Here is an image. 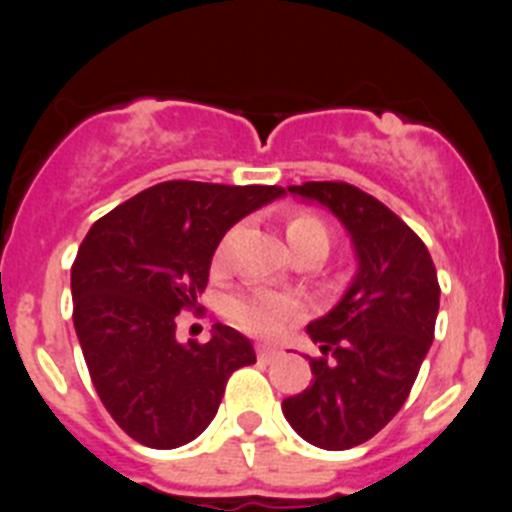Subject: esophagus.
<instances>
[{"label":"esophagus","mask_w":512,"mask_h":512,"mask_svg":"<svg viewBox=\"0 0 512 512\" xmlns=\"http://www.w3.org/2000/svg\"><path fill=\"white\" fill-rule=\"evenodd\" d=\"M256 354H259L261 361H274L279 354H282V351L274 346H264V343H259V346H256Z\"/></svg>","instance_id":"1"}]
</instances>
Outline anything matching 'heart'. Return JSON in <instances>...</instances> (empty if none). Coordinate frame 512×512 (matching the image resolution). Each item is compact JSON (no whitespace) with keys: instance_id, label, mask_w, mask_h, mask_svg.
Segmentation results:
<instances>
[{"instance_id":"heart-1","label":"heart","mask_w":512,"mask_h":512,"mask_svg":"<svg viewBox=\"0 0 512 512\" xmlns=\"http://www.w3.org/2000/svg\"><path fill=\"white\" fill-rule=\"evenodd\" d=\"M287 243L292 251H300V248H320V251H328L330 235L328 228L320 223L315 215H305V212H297L287 220ZM225 248L228 241H223V246L217 248L215 261L225 259ZM297 302L289 300V297L269 295V292H259V289H241L225 300V315L233 320L235 325L246 328L248 333H256V336H274L289 320L297 315Z\"/></svg>"}]
</instances>
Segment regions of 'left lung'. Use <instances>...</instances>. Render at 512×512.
Segmentation results:
<instances>
[{
    "instance_id": "8db88e82",
    "label": "left lung",
    "mask_w": 512,
    "mask_h": 512,
    "mask_svg": "<svg viewBox=\"0 0 512 512\" xmlns=\"http://www.w3.org/2000/svg\"><path fill=\"white\" fill-rule=\"evenodd\" d=\"M287 192L341 220L356 274L336 307L307 325L323 356L310 359L312 384L287 397L282 413L312 446L354 449L377 436L413 390L436 328V266L418 235L372 194L346 182Z\"/></svg>"
}]
</instances>
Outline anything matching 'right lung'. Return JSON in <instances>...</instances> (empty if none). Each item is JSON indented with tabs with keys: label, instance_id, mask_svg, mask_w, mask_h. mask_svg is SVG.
<instances>
[{
	"label": "right lung",
	"instance_id": "add662e5",
	"mask_svg": "<svg viewBox=\"0 0 512 512\" xmlns=\"http://www.w3.org/2000/svg\"><path fill=\"white\" fill-rule=\"evenodd\" d=\"M282 187L164 182L97 220L71 266L74 328L94 390L122 431L151 449L194 441L253 346L215 323L207 343L176 341V315L205 292L217 243Z\"/></svg>",
	"mask_w": 512,
	"mask_h": 512
}]
</instances>
